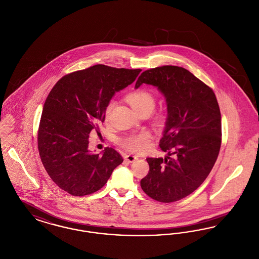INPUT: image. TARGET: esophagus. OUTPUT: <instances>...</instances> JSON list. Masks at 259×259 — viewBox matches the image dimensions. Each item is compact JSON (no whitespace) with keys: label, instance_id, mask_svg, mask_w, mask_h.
<instances>
[{"label":"esophagus","instance_id":"obj_1","mask_svg":"<svg viewBox=\"0 0 259 259\" xmlns=\"http://www.w3.org/2000/svg\"><path fill=\"white\" fill-rule=\"evenodd\" d=\"M124 159L127 161V162H129V163H133V162H135L138 159V157L135 156V155H132V154H127V155L124 156Z\"/></svg>","mask_w":259,"mask_h":259}]
</instances>
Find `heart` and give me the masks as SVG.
<instances>
[{"label":"heart","mask_w":259,"mask_h":259,"mask_svg":"<svg viewBox=\"0 0 259 259\" xmlns=\"http://www.w3.org/2000/svg\"><path fill=\"white\" fill-rule=\"evenodd\" d=\"M127 101L131 105V107L134 109L136 112L143 111V110H149L152 111L154 108V97L153 95L146 91V90H138L127 96ZM113 106V102H110L109 105L106 108L105 116L108 119L111 114V109ZM149 140L150 134L148 131H143L138 134L127 136L120 140V145L123 148L136 153L144 152L149 147Z\"/></svg>","instance_id":"1"}]
</instances>
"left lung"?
<instances>
[{"label": "left lung", "mask_w": 259, "mask_h": 259, "mask_svg": "<svg viewBox=\"0 0 259 259\" xmlns=\"http://www.w3.org/2000/svg\"><path fill=\"white\" fill-rule=\"evenodd\" d=\"M144 83L157 87L166 100L159 146L167 156L147 158L149 172L141 187L149 197L171 203L191 194L211 171L222 145L221 111L213 91L185 68L145 71L136 89Z\"/></svg>", "instance_id": "8db88e82"}]
</instances>
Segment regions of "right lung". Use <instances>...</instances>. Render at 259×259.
Returning <instances> with one entry per match:
<instances>
[{"instance_id":"obj_1","label":"right lung","mask_w":259,"mask_h":259,"mask_svg":"<svg viewBox=\"0 0 259 259\" xmlns=\"http://www.w3.org/2000/svg\"><path fill=\"white\" fill-rule=\"evenodd\" d=\"M140 72L95 65L63 76L51 89L38 127V152L51 180L71 195L98 191L123 162L112 148L100 154L89 150V134L105 121L115 92L133 83Z\"/></svg>"}]
</instances>
